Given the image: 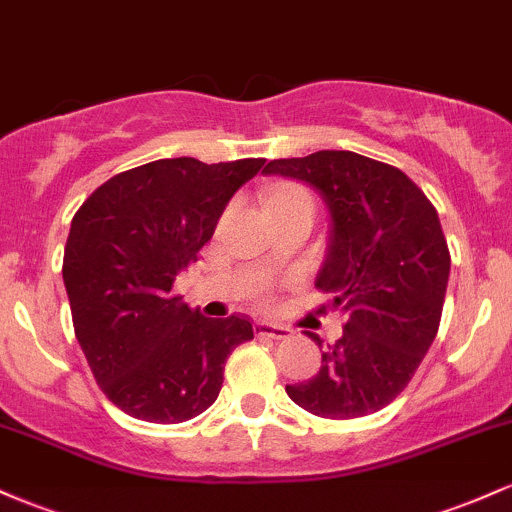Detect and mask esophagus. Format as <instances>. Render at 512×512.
Instances as JSON below:
<instances>
[{"instance_id": "1", "label": "esophagus", "mask_w": 512, "mask_h": 512, "mask_svg": "<svg viewBox=\"0 0 512 512\" xmlns=\"http://www.w3.org/2000/svg\"><path fill=\"white\" fill-rule=\"evenodd\" d=\"M255 330L260 337H272V339H286L291 334V330L286 325H274V322H267V320H257Z\"/></svg>"}]
</instances>
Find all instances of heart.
<instances>
[{
    "mask_svg": "<svg viewBox=\"0 0 512 512\" xmlns=\"http://www.w3.org/2000/svg\"><path fill=\"white\" fill-rule=\"evenodd\" d=\"M284 199H310V195L301 187H279L272 195V202H284Z\"/></svg>",
    "mask_w": 512,
    "mask_h": 512,
    "instance_id": "obj_1",
    "label": "heart"
}]
</instances>
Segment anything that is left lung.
<instances>
[{
    "mask_svg": "<svg viewBox=\"0 0 512 512\" xmlns=\"http://www.w3.org/2000/svg\"><path fill=\"white\" fill-rule=\"evenodd\" d=\"M264 173L308 182L325 199L332 238L315 286L346 315L317 375L286 385V395L322 419L380 411L409 385L438 334L450 276L438 211L402 170L354 151L279 158Z\"/></svg>",
    "mask_w": 512,
    "mask_h": 512,
    "instance_id": "left-lung-1",
    "label": "left lung"
}]
</instances>
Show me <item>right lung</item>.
I'll list each match as a JSON object with an SVG mask.
<instances>
[{"label":"right lung","instance_id":"obj_1","mask_svg":"<svg viewBox=\"0 0 512 512\" xmlns=\"http://www.w3.org/2000/svg\"><path fill=\"white\" fill-rule=\"evenodd\" d=\"M262 166L161 158L113 175L74 214L62 276L76 339L105 397L134 419L182 424L207 411L228 356L255 337L248 317L187 308L173 281Z\"/></svg>","mask_w":512,"mask_h":512}]
</instances>
